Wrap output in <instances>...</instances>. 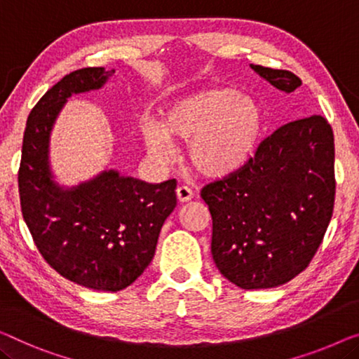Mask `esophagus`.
Returning <instances> with one entry per match:
<instances>
[{
	"label": "esophagus",
	"mask_w": 359,
	"mask_h": 359,
	"mask_svg": "<svg viewBox=\"0 0 359 359\" xmlns=\"http://www.w3.org/2000/svg\"><path fill=\"white\" fill-rule=\"evenodd\" d=\"M175 194H177V200L180 203H187V201H190L191 198H194V191H191L189 187H185V185L177 187Z\"/></svg>",
	"instance_id": "1"
}]
</instances>
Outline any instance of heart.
Segmentation results:
<instances>
[{
  "label": "heart",
  "instance_id": "heart-1",
  "mask_svg": "<svg viewBox=\"0 0 359 359\" xmlns=\"http://www.w3.org/2000/svg\"><path fill=\"white\" fill-rule=\"evenodd\" d=\"M261 126V111L255 101L231 88H214L174 101L158 124L143 122L142 137L156 158L172 153L170 140L189 142L191 168L205 177L221 179L247 164Z\"/></svg>",
  "mask_w": 359,
  "mask_h": 359
}]
</instances>
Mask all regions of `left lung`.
Instances as JSON below:
<instances>
[{"label":"left lung","instance_id":"1","mask_svg":"<svg viewBox=\"0 0 359 359\" xmlns=\"http://www.w3.org/2000/svg\"><path fill=\"white\" fill-rule=\"evenodd\" d=\"M250 67L285 93L302 85L288 71ZM334 158L332 127L314 114L279 127L243 168L203 187L211 255L227 280L245 290L272 288L306 269L332 217Z\"/></svg>","mask_w":359,"mask_h":359}]
</instances>
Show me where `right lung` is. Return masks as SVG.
<instances>
[{
    "label": "right lung",
    "mask_w": 359,
    "mask_h": 359,
    "mask_svg": "<svg viewBox=\"0 0 359 359\" xmlns=\"http://www.w3.org/2000/svg\"><path fill=\"white\" fill-rule=\"evenodd\" d=\"M112 74L79 69L41 96L27 119L19 168L22 216L41 256L67 280L101 292H119L143 274L177 205L175 179L148 184L111 169L66 189L53 177L50 135L64 103Z\"/></svg>",
    "instance_id": "1"
}]
</instances>
